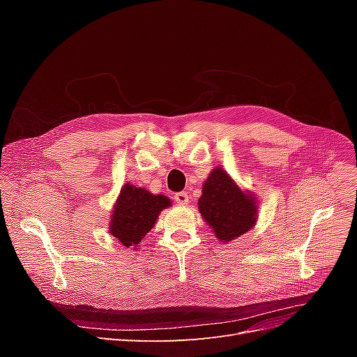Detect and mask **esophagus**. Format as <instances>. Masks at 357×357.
<instances>
[{
	"instance_id": "34e87169",
	"label": "esophagus",
	"mask_w": 357,
	"mask_h": 357,
	"mask_svg": "<svg viewBox=\"0 0 357 357\" xmlns=\"http://www.w3.org/2000/svg\"><path fill=\"white\" fill-rule=\"evenodd\" d=\"M174 199H176V202L180 204V205H185V204L189 202V197H188L186 192H177L176 195H174Z\"/></svg>"
}]
</instances>
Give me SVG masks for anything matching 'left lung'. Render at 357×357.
Masks as SVG:
<instances>
[{"label":"left lung","instance_id":"1","mask_svg":"<svg viewBox=\"0 0 357 357\" xmlns=\"http://www.w3.org/2000/svg\"><path fill=\"white\" fill-rule=\"evenodd\" d=\"M257 207V197L241 189L222 167H215L202 183L198 210L223 244L255 228Z\"/></svg>","mask_w":357,"mask_h":357}]
</instances>
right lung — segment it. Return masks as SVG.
Wrapping results in <instances>:
<instances>
[{"mask_svg":"<svg viewBox=\"0 0 357 357\" xmlns=\"http://www.w3.org/2000/svg\"><path fill=\"white\" fill-rule=\"evenodd\" d=\"M171 207L165 195H153L144 188L125 183L114 202L109 231L125 248H138L144 236L153 228L162 210Z\"/></svg>","mask_w":357,"mask_h":357,"instance_id":"add662e5","label":"right lung"}]
</instances>
